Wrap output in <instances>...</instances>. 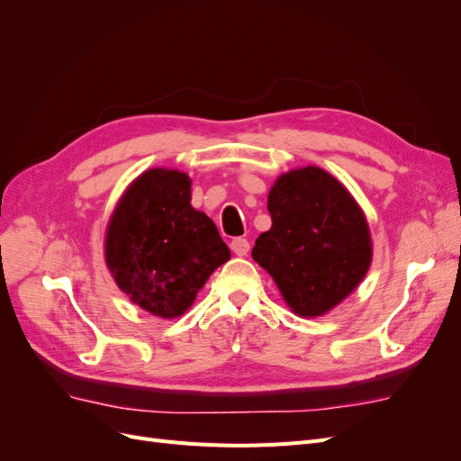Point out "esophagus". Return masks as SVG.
Masks as SVG:
<instances>
[{
    "instance_id": "34e87169",
    "label": "esophagus",
    "mask_w": 461,
    "mask_h": 461,
    "mask_svg": "<svg viewBox=\"0 0 461 461\" xmlns=\"http://www.w3.org/2000/svg\"><path fill=\"white\" fill-rule=\"evenodd\" d=\"M230 249L236 256H246L249 252V242L246 239H234L230 242Z\"/></svg>"
}]
</instances>
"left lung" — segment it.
<instances>
[{"mask_svg": "<svg viewBox=\"0 0 461 461\" xmlns=\"http://www.w3.org/2000/svg\"><path fill=\"white\" fill-rule=\"evenodd\" d=\"M252 258L300 317H319L364 281L373 246L367 219L342 183L308 165L276 178Z\"/></svg>", "mask_w": 461, "mask_h": 461, "instance_id": "8db88e82", "label": "left lung"}]
</instances>
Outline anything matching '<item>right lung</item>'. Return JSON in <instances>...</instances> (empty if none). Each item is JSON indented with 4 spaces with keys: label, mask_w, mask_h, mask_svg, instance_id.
<instances>
[{
    "label": "right lung",
    "mask_w": 461,
    "mask_h": 461,
    "mask_svg": "<svg viewBox=\"0 0 461 461\" xmlns=\"http://www.w3.org/2000/svg\"><path fill=\"white\" fill-rule=\"evenodd\" d=\"M192 180L149 169L122 194L105 234V263L117 286L151 315L173 319L230 259L215 222L190 205Z\"/></svg>",
    "instance_id": "obj_1"
}]
</instances>
